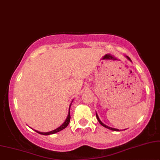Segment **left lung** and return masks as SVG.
Wrapping results in <instances>:
<instances>
[{
    "label": "left lung",
    "mask_w": 160,
    "mask_h": 160,
    "mask_svg": "<svg viewBox=\"0 0 160 160\" xmlns=\"http://www.w3.org/2000/svg\"><path fill=\"white\" fill-rule=\"evenodd\" d=\"M127 58H128L129 60H130V58H129V57H127ZM96 115H97V118L98 121H99V123H100V124L102 125V126H103L104 127H106V128H108V129H111V130H113V131H119V129H114V128H111V127H108V126H106L105 124H104V123H102L101 121H100V119H99V116H98V115H97V114H96Z\"/></svg>",
    "instance_id": "left-lung-1"
}]
</instances>
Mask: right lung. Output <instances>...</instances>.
<instances>
[{
  "label": "right lung",
  "mask_w": 160,
  "mask_h": 160,
  "mask_svg": "<svg viewBox=\"0 0 160 160\" xmlns=\"http://www.w3.org/2000/svg\"><path fill=\"white\" fill-rule=\"evenodd\" d=\"M70 106H71V105H70ZM70 106H69V114H68L67 118V119H66L65 122L63 123V124L61 125V127H59L58 128H57L56 129H55V130L51 131V132H38V131H36V130H35V131L37 132H38V133L41 134V135H50V134H54V133H56V132H58L61 131V130H62V129H65L66 127H67L68 126V124H69V123L70 118H71V116H70Z\"/></svg>",
  "instance_id": "add662e5"
}]
</instances>
